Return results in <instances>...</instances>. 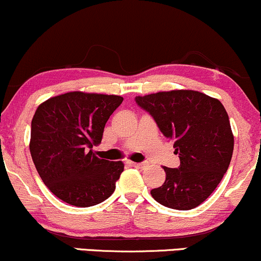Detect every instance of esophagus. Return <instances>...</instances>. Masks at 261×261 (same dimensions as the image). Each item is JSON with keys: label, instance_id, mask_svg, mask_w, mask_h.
<instances>
[{"label": "esophagus", "instance_id": "1", "mask_svg": "<svg viewBox=\"0 0 261 261\" xmlns=\"http://www.w3.org/2000/svg\"><path fill=\"white\" fill-rule=\"evenodd\" d=\"M132 165H133L134 167H137V168H144V167H146V164H144V162H132Z\"/></svg>", "mask_w": 261, "mask_h": 261}]
</instances>
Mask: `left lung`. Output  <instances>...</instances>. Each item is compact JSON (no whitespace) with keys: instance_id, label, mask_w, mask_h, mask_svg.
I'll return each instance as SVG.
<instances>
[{"instance_id":"8db88e82","label":"left lung","mask_w":261,"mask_h":261,"mask_svg":"<svg viewBox=\"0 0 261 261\" xmlns=\"http://www.w3.org/2000/svg\"><path fill=\"white\" fill-rule=\"evenodd\" d=\"M161 133L173 140L180 165L164 167L166 180L152 198L170 209L191 210L210 197L227 172L233 152L228 115L219 100L194 90L136 97Z\"/></svg>"}]
</instances>
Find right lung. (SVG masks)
I'll return each instance as SVG.
<instances>
[{
  "label": "right lung",
  "mask_w": 261,
  "mask_h": 261,
  "mask_svg": "<svg viewBox=\"0 0 261 261\" xmlns=\"http://www.w3.org/2000/svg\"><path fill=\"white\" fill-rule=\"evenodd\" d=\"M123 97L72 91L41 103L32 121L30 154L42 182L73 206L102 203L123 172L121 161L95 155L106 122Z\"/></svg>",
  "instance_id": "obj_1"
}]
</instances>
